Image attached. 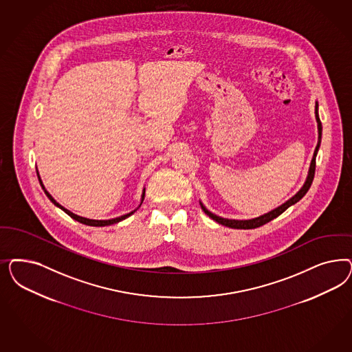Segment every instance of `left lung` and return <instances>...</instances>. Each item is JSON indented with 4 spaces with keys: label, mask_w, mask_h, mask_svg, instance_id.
<instances>
[{
    "label": "left lung",
    "mask_w": 352,
    "mask_h": 352,
    "mask_svg": "<svg viewBox=\"0 0 352 352\" xmlns=\"http://www.w3.org/2000/svg\"><path fill=\"white\" fill-rule=\"evenodd\" d=\"M318 104L316 102V107H315V113H316V120H318V146L315 148V153H314V158L311 162V166H309V170H308V176H307L306 182L305 185L302 186V189L295 194L293 198H290L287 202H285L284 204H281L280 207L274 208L271 212L268 214H264V215L259 216V217H255V219H250V220H230V219H224V217H220V216L215 215L212 212H210L204 204H201V207L204 211L206 215L210 216L212 220H215L216 223L221 224V226H226V227L233 228V229H254V228H259L267 223H270L273 219H276L277 216L281 215L284 211H286L290 206L296 204L298 201H300L305 195H306L311 184L314 182V177H315V168H316V155H318V148H320V142H321V122H320V118H318Z\"/></svg>",
    "instance_id": "1"
}]
</instances>
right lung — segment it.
I'll return each mask as SVG.
<instances>
[{
	"label": "right lung",
	"mask_w": 352,
	"mask_h": 352,
	"mask_svg": "<svg viewBox=\"0 0 352 352\" xmlns=\"http://www.w3.org/2000/svg\"><path fill=\"white\" fill-rule=\"evenodd\" d=\"M37 175H38V172H37ZM38 180H40V176H38ZM40 184H41V186H43V189H44V192H45L46 195H47V198L53 202V204H56L57 207H59L60 210H63L68 216H71L74 220H76V221H79V223H82V224H85V226H91V227H106V226H111V224H116V223H119V221H122V220H124L126 219L128 216L132 215L135 211H136L137 208L141 206L142 204V201H144V198H145V189H144V193H142V198H141V204L140 206L137 207L135 211H132V212H129V214H125L123 216H119V217H115V219H110V220H91V219H87V217H81L79 215H75L74 212H71V211H68L67 208H65L63 206H60V204H58L57 201L50 195V194L46 192L45 186L43 185V182L40 180Z\"/></svg>",
	"instance_id": "add662e5"
}]
</instances>
